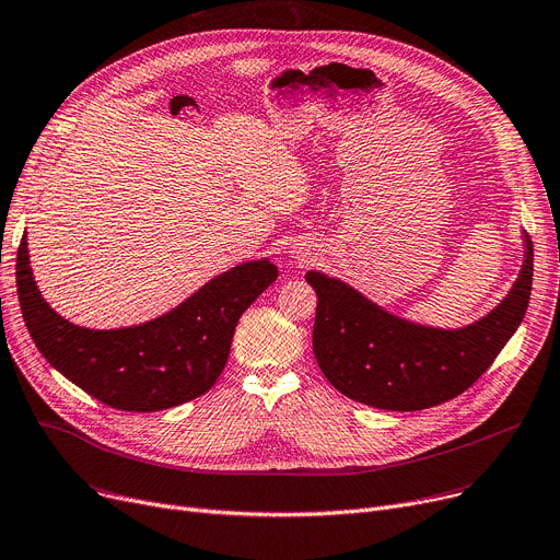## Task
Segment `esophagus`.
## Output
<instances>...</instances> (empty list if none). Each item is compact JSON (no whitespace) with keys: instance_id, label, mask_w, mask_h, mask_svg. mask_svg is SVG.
I'll return each instance as SVG.
<instances>
[{"instance_id":"esophagus-1","label":"esophagus","mask_w":560,"mask_h":560,"mask_svg":"<svg viewBox=\"0 0 560 560\" xmlns=\"http://www.w3.org/2000/svg\"><path fill=\"white\" fill-rule=\"evenodd\" d=\"M298 258H300V260H304V258H308V254H300Z\"/></svg>"}]
</instances>
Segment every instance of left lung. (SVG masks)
I'll use <instances>...</instances> for the list:
<instances>
[{"label":"left lung","instance_id":"obj_1","mask_svg":"<svg viewBox=\"0 0 560 560\" xmlns=\"http://www.w3.org/2000/svg\"><path fill=\"white\" fill-rule=\"evenodd\" d=\"M504 302L463 329L401 319L359 290L322 272L306 281L317 295L313 354L329 384L349 399L384 410H422L465 393L517 331L532 298L534 245Z\"/></svg>","mask_w":560,"mask_h":560}]
</instances>
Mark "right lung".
<instances>
[{
  "instance_id": "right-lung-1",
  "label": "right lung",
  "mask_w": 560,
  "mask_h": 560,
  "mask_svg": "<svg viewBox=\"0 0 560 560\" xmlns=\"http://www.w3.org/2000/svg\"><path fill=\"white\" fill-rule=\"evenodd\" d=\"M15 270L24 325L47 363L88 395L131 413L179 406L209 390L226 365L241 315L279 277L268 258L249 260L152 322L95 331L72 325L40 298L26 235Z\"/></svg>"
}]
</instances>
